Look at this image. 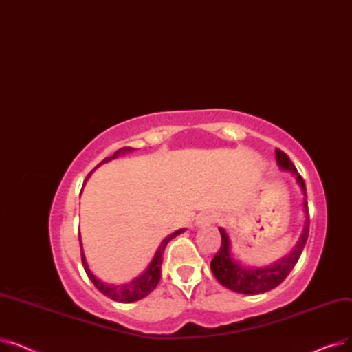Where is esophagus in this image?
I'll return each instance as SVG.
<instances>
[{
	"mask_svg": "<svg viewBox=\"0 0 352 352\" xmlns=\"http://www.w3.org/2000/svg\"><path fill=\"white\" fill-rule=\"evenodd\" d=\"M217 221V215L212 212H202L197 218V226H211Z\"/></svg>",
	"mask_w": 352,
	"mask_h": 352,
	"instance_id": "34e87169",
	"label": "esophagus"
}]
</instances>
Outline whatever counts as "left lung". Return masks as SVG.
I'll list each match as a JSON object with an SVG mask.
<instances>
[{
  "label": "left lung",
  "mask_w": 352,
  "mask_h": 352,
  "mask_svg": "<svg viewBox=\"0 0 352 352\" xmlns=\"http://www.w3.org/2000/svg\"><path fill=\"white\" fill-rule=\"evenodd\" d=\"M275 157L276 162L281 166L283 170H289L295 177H297V181L302 188V192L307 198V188H305V182L304 178L298 174L295 165L289 160V157L278 150H275ZM304 211L307 215L305 219V227L302 230L301 238L298 244L295 245L288 255L278 263H275L272 267L267 268H245L241 267V264H238L235 260L231 258L230 252V238L226 234L223 228H219L221 232V248L215 254L211 261V271L215 275V278L227 287L228 289H232L235 292H241V294H261L265 291H270L275 287H278L295 267V264L298 263L301 252L307 244L308 234H309V212H308V202L304 199Z\"/></svg>",
  "instance_id": "1"
}]
</instances>
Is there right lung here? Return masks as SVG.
Returning <instances> with one entry per match:
<instances>
[{
	"instance_id": "add662e5",
	"label": "right lung",
	"mask_w": 352,
	"mask_h": 352,
	"mask_svg": "<svg viewBox=\"0 0 352 352\" xmlns=\"http://www.w3.org/2000/svg\"><path fill=\"white\" fill-rule=\"evenodd\" d=\"M131 151V148H121V150H118L113 157H107L102 160V162H107L109 160H114L117 158L120 154H124V153H129ZM101 162V164H102ZM91 175V173L87 175V178ZM85 178V181H87ZM181 232H184V230H178L175 231L174 234H171L170 236H166L164 241L161 243L154 260L151 261V264L148 265V268L145 270L144 274H141L138 278H135L133 283H129L126 285H120V287H116V285H108V284H104L101 283L100 280H97L94 275H92V272L89 271L87 263H85V256H84V252H82V247H81V238H80V247H81V261H82V265H84V270L88 275V278L92 281V284L96 285V288L98 291H101L104 295H107L108 298L114 300V301H118V302H134V301H138L144 297H146L148 294H150L153 289H155V287L158 285L160 283V278H161V265H162V254H164V250L166 247V244H168L171 239L177 235H179Z\"/></svg>"
}]
</instances>
